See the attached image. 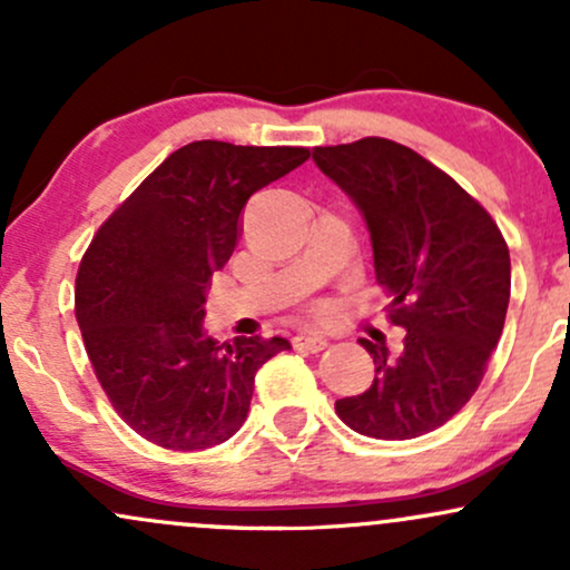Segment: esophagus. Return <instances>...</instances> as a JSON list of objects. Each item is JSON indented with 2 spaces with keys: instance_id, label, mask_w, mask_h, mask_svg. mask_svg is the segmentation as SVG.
Instances as JSON below:
<instances>
[{
  "instance_id": "1",
  "label": "esophagus",
  "mask_w": 570,
  "mask_h": 570,
  "mask_svg": "<svg viewBox=\"0 0 570 570\" xmlns=\"http://www.w3.org/2000/svg\"><path fill=\"white\" fill-rule=\"evenodd\" d=\"M292 343L297 351H311V353L326 348V337L322 335H297Z\"/></svg>"
}]
</instances>
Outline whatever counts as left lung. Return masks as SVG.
<instances>
[{
	"instance_id": "left-lung-1",
	"label": "left lung",
	"mask_w": 570,
	"mask_h": 570,
	"mask_svg": "<svg viewBox=\"0 0 570 570\" xmlns=\"http://www.w3.org/2000/svg\"><path fill=\"white\" fill-rule=\"evenodd\" d=\"M313 163L367 222L377 284L402 351L362 337L375 362L364 394L335 410L358 434L412 440L448 423L485 375L509 307L512 263L485 208L402 144L367 136L316 147Z\"/></svg>"
}]
</instances>
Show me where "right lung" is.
I'll use <instances>...</instances> for the list:
<instances>
[{
	"label": "right lung",
	"mask_w": 570,
	"mask_h": 570,
	"mask_svg": "<svg viewBox=\"0 0 570 570\" xmlns=\"http://www.w3.org/2000/svg\"><path fill=\"white\" fill-rule=\"evenodd\" d=\"M311 158L305 147L193 141L98 227L77 273L85 351L117 415L166 450H203L244 426L254 375L286 337L217 343L203 330L212 276L240 238L257 189Z\"/></svg>",
	"instance_id": "1"
}]
</instances>
